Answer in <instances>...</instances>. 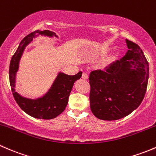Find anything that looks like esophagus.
I'll return each mask as SVG.
<instances>
[{"mask_svg": "<svg viewBox=\"0 0 156 156\" xmlns=\"http://www.w3.org/2000/svg\"><path fill=\"white\" fill-rule=\"evenodd\" d=\"M82 78L84 79V80H87L88 79V74L86 72H83V74H82Z\"/></svg>", "mask_w": 156, "mask_h": 156, "instance_id": "1", "label": "esophagus"}]
</instances>
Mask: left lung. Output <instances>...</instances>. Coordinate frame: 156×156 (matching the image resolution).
I'll list each match as a JSON object with an SVG mask.
<instances>
[{
    "label": "left lung",
    "instance_id": "left-lung-1",
    "mask_svg": "<svg viewBox=\"0 0 156 156\" xmlns=\"http://www.w3.org/2000/svg\"><path fill=\"white\" fill-rule=\"evenodd\" d=\"M126 55L89 75L90 107L99 119L117 120L137 108L145 96L149 63L137 44L126 39Z\"/></svg>",
    "mask_w": 156,
    "mask_h": 156
}]
</instances>
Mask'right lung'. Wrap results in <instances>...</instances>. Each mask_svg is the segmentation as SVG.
<instances>
[{"label": "right lung", "instance_id": "add662e5", "mask_svg": "<svg viewBox=\"0 0 156 156\" xmlns=\"http://www.w3.org/2000/svg\"><path fill=\"white\" fill-rule=\"evenodd\" d=\"M39 34L57 37L55 33L48 30L43 31L35 30L27 35L19 43L18 49L11 58L9 69V83L14 99L24 112L37 119H51L55 118L65 110L73 84L75 81L81 77L82 72L80 71L73 76L59 73L47 93L40 98L33 100L19 95L15 91L16 74L18 71L19 61L25 46Z\"/></svg>", "mask_w": 156, "mask_h": 156}]
</instances>
